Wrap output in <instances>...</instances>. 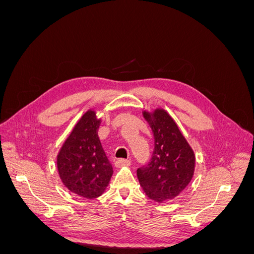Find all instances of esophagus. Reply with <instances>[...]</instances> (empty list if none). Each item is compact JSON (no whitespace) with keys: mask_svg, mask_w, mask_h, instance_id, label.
Here are the masks:
<instances>
[{"mask_svg":"<svg viewBox=\"0 0 254 254\" xmlns=\"http://www.w3.org/2000/svg\"><path fill=\"white\" fill-rule=\"evenodd\" d=\"M115 165H117L118 167H126V166H129V165H130V160H127V159H120V160L117 161V162H115Z\"/></svg>","mask_w":254,"mask_h":254,"instance_id":"34e87169","label":"esophagus"}]
</instances>
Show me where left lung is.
I'll use <instances>...</instances> for the list:
<instances>
[{
	"mask_svg": "<svg viewBox=\"0 0 254 254\" xmlns=\"http://www.w3.org/2000/svg\"><path fill=\"white\" fill-rule=\"evenodd\" d=\"M143 117L152 130L155 149L150 162L137 168V179L144 193L152 200H171L193 178L195 153L174 119L164 109L143 111Z\"/></svg>",
	"mask_w": 254,
	"mask_h": 254,
	"instance_id": "left-lung-1",
	"label": "left lung"
}]
</instances>
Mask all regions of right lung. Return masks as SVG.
Wrapping results in <instances>:
<instances>
[{"mask_svg":"<svg viewBox=\"0 0 254 254\" xmlns=\"http://www.w3.org/2000/svg\"><path fill=\"white\" fill-rule=\"evenodd\" d=\"M101 123L95 110H88L76 123L57 156L58 174L64 187L87 199L102 196L113 174L98 136Z\"/></svg>","mask_w":254,"mask_h":254,"instance_id":"add662e5","label":"right lung"}]
</instances>
